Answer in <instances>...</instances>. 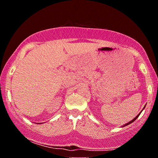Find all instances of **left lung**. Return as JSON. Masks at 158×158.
Listing matches in <instances>:
<instances>
[{
  "label": "left lung",
  "instance_id": "1",
  "mask_svg": "<svg viewBox=\"0 0 158 158\" xmlns=\"http://www.w3.org/2000/svg\"><path fill=\"white\" fill-rule=\"evenodd\" d=\"M144 108H145V106H144V107H143V109H144ZM141 111L140 112V113H139V114L137 115V116H136V117L135 118H134V119H132V121H130V122H128V123H126V124H125V125H123V126H122V127H125V126H127V125H130V123H133V122H134V121H135V120H136V119H137V118L139 117V115H140V114L141 113Z\"/></svg>",
  "mask_w": 158,
  "mask_h": 158
}]
</instances>
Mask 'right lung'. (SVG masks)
Listing matches in <instances>:
<instances>
[{
  "instance_id": "add662e5",
  "label": "right lung",
  "mask_w": 158,
  "mask_h": 158,
  "mask_svg": "<svg viewBox=\"0 0 158 158\" xmlns=\"http://www.w3.org/2000/svg\"><path fill=\"white\" fill-rule=\"evenodd\" d=\"M39 124H40V123H39Z\"/></svg>"
}]
</instances>
